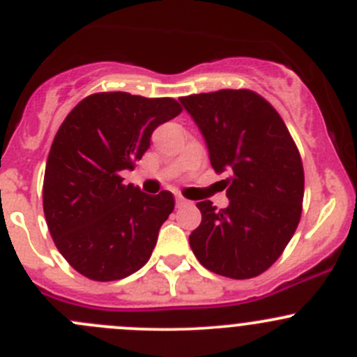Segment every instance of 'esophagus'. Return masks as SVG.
Returning <instances> with one entry per match:
<instances>
[{"mask_svg":"<svg viewBox=\"0 0 357 357\" xmlns=\"http://www.w3.org/2000/svg\"><path fill=\"white\" fill-rule=\"evenodd\" d=\"M190 202L186 200V199H183V197H176V205H178V207H185V205H188Z\"/></svg>","mask_w":357,"mask_h":357,"instance_id":"esophagus-1","label":"esophagus"}]
</instances>
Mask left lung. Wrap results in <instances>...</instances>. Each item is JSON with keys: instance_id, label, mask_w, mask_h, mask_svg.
Instances as JSON below:
<instances>
[{"instance_id": "8db88e82", "label": "left lung", "mask_w": 357, "mask_h": 357, "mask_svg": "<svg viewBox=\"0 0 357 357\" xmlns=\"http://www.w3.org/2000/svg\"><path fill=\"white\" fill-rule=\"evenodd\" d=\"M207 142L229 205L197 204L199 228L190 247L215 275L248 280L271 268L297 229L304 200V167L297 145L275 107L252 89H219L181 96Z\"/></svg>"}]
</instances>
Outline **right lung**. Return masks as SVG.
<instances>
[{
    "label": "right lung",
    "mask_w": 357,
    "mask_h": 357,
    "mask_svg": "<svg viewBox=\"0 0 357 357\" xmlns=\"http://www.w3.org/2000/svg\"><path fill=\"white\" fill-rule=\"evenodd\" d=\"M174 98L93 93L56 131L46 162L43 208L66 261L95 282L126 278L146 264L162 222L174 211L167 190L146 195L124 185L157 126L181 114Z\"/></svg>",
    "instance_id": "obj_1"
}]
</instances>
